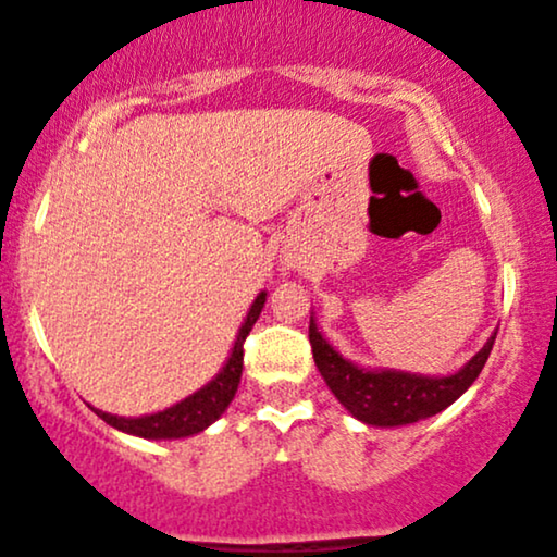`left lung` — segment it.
I'll return each mask as SVG.
<instances>
[{
    "label": "left lung",
    "instance_id": "8db88e82",
    "mask_svg": "<svg viewBox=\"0 0 557 557\" xmlns=\"http://www.w3.org/2000/svg\"><path fill=\"white\" fill-rule=\"evenodd\" d=\"M495 335L497 330L458 372L434 376L400 372V369L361 367V363L345 359L341 350L319 332L314 311H311L309 322L311 354H314L319 374L324 376L332 395L343 403L345 411L369 426H406L445 411L450 403H456L474 385L490 359Z\"/></svg>",
    "mask_w": 557,
    "mask_h": 557
}]
</instances>
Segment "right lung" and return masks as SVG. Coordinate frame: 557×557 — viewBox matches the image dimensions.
Returning a JSON list of instances; mask_svg holds the SVG:
<instances>
[{
    "label": "right lung",
    "instance_id": "obj_1",
    "mask_svg": "<svg viewBox=\"0 0 557 557\" xmlns=\"http://www.w3.org/2000/svg\"><path fill=\"white\" fill-rule=\"evenodd\" d=\"M267 304V290H261L253 298L251 309H248L246 319H243L238 335H235L233 348H230L227 361L222 363V369L216 376L207 382L201 389H196L188 398L177 400L175 406L164 408V411L146 413V417H117V413H107L94 408V413L99 419H104L107 424L114 430L133 434V437L144 440H181V437H194V434L203 432L207 426H212L222 413L227 411V406L233 403L235 393H238L240 374H243V341L248 337L253 324L261 314Z\"/></svg>",
    "mask_w": 557,
    "mask_h": 557
}]
</instances>
